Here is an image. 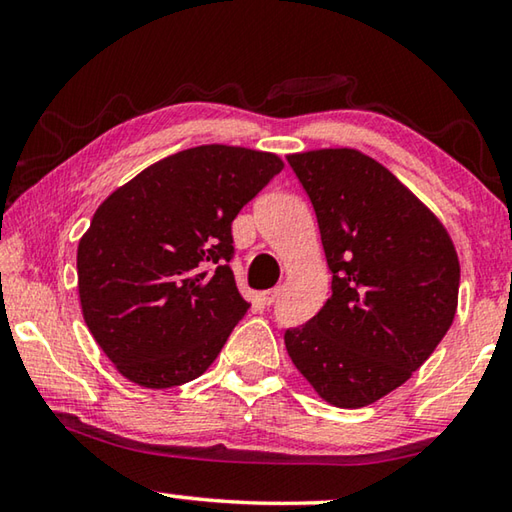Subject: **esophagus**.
Returning a JSON list of instances; mask_svg holds the SVG:
<instances>
[{"label":"esophagus","mask_w":512,"mask_h":512,"mask_svg":"<svg viewBox=\"0 0 512 512\" xmlns=\"http://www.w3.org/2000/svg\"><path fill=\"white\" fill-rule=\"evenodd\" d=\"M280 287H273V289H266V291H262V302H264V305H268V307H271L273 305V302L277 300V298H280Z\"/></svg>","instance_id":"1"}]
</instances>
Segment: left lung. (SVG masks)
Masks as SVG:
<instances>
[{"label": "left lung", "mask_w": 512, "mask_h": 512, "mask_svg": "<svg viewBox=\"0 0 512 512\" xmlns=\"http://www.w3.org/2000/svg\"><path fill=\"white\" fill-rule=\"evenodd\" d=\"M287 160L314 205L332 296L284 343L325 402L359 409L402 386L443 341L458 305V255L429 207L361 151Z\"/></svg>", "instance_id": "1"}]
</instances>
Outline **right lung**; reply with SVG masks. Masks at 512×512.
<instances>
[{
  "mask_svg": "<svg viewBox=\"0 0 512 512\" xmlns=\"http://www.w3.org/2000/svg\"><path fill=\"white\" fill-rule=\"evenodd\" d=\"M284 169L273 153L205 144L112 192L79 241L85 325L133 384L171 388L210 368L248 302L232 221Z\"/></svg>",
  "mask_w": 512,
  "mask_h": 512,
  "instance_id": "1",
  "label": "right lung"
}]
</instances>
